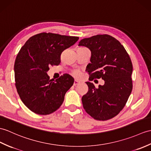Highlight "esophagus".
Returning a JSON list of instances; mask_svg holds the SVG:
<instances>
[{
	"label": "esophagus",
	"mask_w": 151,
	"mask_h": 151,
	"mask_svg": "<svg viewBox=\"0 0 151 151\" xmlns=\"http://www.w3.org/2000/svg\"><path fill=\"white\" fill-rule=\"evenodd\" d=\"M80 83V82L78 81V80H75L74 83H73V85H74L75 86H77V85H78V84H79Z\"/></svg>",
	"instance_id": "obj_1"
}]
</instances>
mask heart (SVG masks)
Here are the masks:
<instances>
[{
  "instance_id": "obj_1",
  "label": "heart",
  "mask_w": 151,
  "mask_h": 151,
  "mask_svg": "<svg viewBox=\"0 0 151 151\" xmlns=\"http://www.w3.org/2000/svg\"><path fill=\"white\" fill-rule=\"evenodd\" d=\"M73 74L75 77H79L80 76V73L79 71H75Z\"/></svg>"
}]
</instances>
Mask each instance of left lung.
<instances>
[{
	"mask_svg": "<svg viewBox=\"0 0 151 151\" xmlns=\"http://www.w3.org/2000/svg\"><path fill=\"white\" fill-rule=\"evenodd\" d=\"M78 45L91 52V63L87 66L90 78H101L105 82L99 88L86 82L89 89L82 98L83 107L95 120H109L123 109L131 93V60L120 42L109 35L83 38Z\"/></svg>",
	"mask_w": 151,
	"mask_h": 151,
	"instance_id": "obj_1",
	"label": "left lung"
}]
</instances>
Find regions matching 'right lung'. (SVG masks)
I'll use <instances>...</instances> for the list:
<instances>
[{"instance_id": "right-lung-1", "label": "right lung", "mask_w": 151, "mask_h": 151, "mask_svg": "<svg viewBox=\"0 0 151 151\" xmlns=\"http://www.w3.org/2000/svg\"><path fill=\"white\" fill-rule=\"evenodd\" d=\"M79 38L51 33L30 37L21 47L14 65L15 86L24 104L33 113L47 115L61 106L74 78L64 74L52 80L47 72L60 63V55Z\"/></svg>"}]
</instances>
